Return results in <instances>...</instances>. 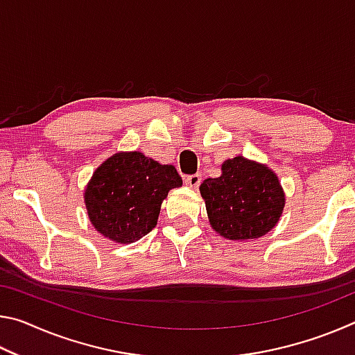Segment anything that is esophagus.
I'll list each match as a JSON object with an SVG mask.
<instances>
[{
    "label": "esophagus",
    "instance_id": "esophagus-1",
    "mask_svg": "<svg viewBox=\"0 0 355 355\" xmlns=\"http://www.w3.org/2000/svg\"><path fill=\"white\" fill-rule=\"evenodd\" d=\"M200 175L199 173H196V175H188L184 178V183H186V186H189V188H192V189H196L197 186L200 184Z\"/></svg>",
    "mask_w": 355,
    "mask_h": 355
}]
</instances>
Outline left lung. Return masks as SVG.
Wrapping results in <instances>:
<instances>
[{"mask_svg":"<svg viewBox=\"0 0 355 355\" xmlns=\"http://www.w3.org/2000/svg\"><path fill=\"white\" fill-rule=\"evenodd\" d=\"M218 178L199 186L209 225L222 238L248 241L277 225L285 208V191L266 164L238 155L225 159Z\"/></svg>","mask_w":355,"mask_h":355,"instance_id":"obj_1","label":"left lung"}]
</instances>
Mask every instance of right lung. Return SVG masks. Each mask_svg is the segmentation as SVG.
<instances>
[{
    "label": "right lung",
    "instance_id": "right-lung-1",
    "mask_svg": "<svg viewBox=\"0 0 355 355\" xmlns=\"http://www.w3.org/2000/svg\"><path fill=\"white\" fill-rule=\"evenodd\" d=\"M182 184L172 164H159L141 152L114 153L95 169L84 189L89 220L114 243H135L152 232L161 203Z\"/></svg>",
    "mask_w": 355,
    "mask_h": 355
}]
</instances>
